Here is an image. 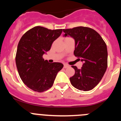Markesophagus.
Returning <instances> with one entry per match:
<instances>
[{"label":"esophagus","instance_id":"34e87169","mask_svg":"<svg viewBox=\"0 0 121 121\" xmlns=\"http://www.w3.org/2000/svg\"><path fill=\"white\" fill-rule=\"evenodd\" d=\"M70 67V66L68 65V64H64V68H68V67Z\"/></svg>","mask_w":121,"mask_h":121}]
</instances>
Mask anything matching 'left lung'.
Here are the masks:
<instances>
[{"instance_id":"8db88e82","label":"left lung","mask_w":121,"mask_h":121,"mask_svg":"<svg viewBox=\"0 0 121 121\" xmlns=\"http://www.w3.org/2000/svg\"><path fill=\"white\" fill-rule=\"evenodd\" d=\"M63 31L64 36L74 39V54L83 62L81 69L72 66L75 73L70 78L71 84L79 90H91L99 84L107 68L106 43L99 33L90 28L78 26Z\"/></svg>"}]
</instances>
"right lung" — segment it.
I'll return each mask as SVG.
<instances>
[{"mask_svg": "<svg viewBox=\"0 0 121 121\" xmlns=\"http://www.w3.org/2000/svg\"><path fill=\"white\" fill-rule=\"evenodd\" d=\"M62 32V29L51 30L37 26L26 31L19 40L16 67L22 81L33 91L43 92L51 88L64 67L61 63H49L42 57Z\"/></svg>", "mask_w": 121, "mask_h": 121, "instance_id": "right-lung-1", "label": "right lung"}]
</instances>
